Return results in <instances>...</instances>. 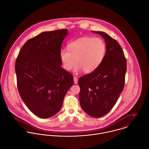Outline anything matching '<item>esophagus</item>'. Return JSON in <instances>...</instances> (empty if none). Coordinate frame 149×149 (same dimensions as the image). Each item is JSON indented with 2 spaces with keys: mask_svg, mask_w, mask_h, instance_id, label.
I'll return each instance as SVG.
<instances>
[{
  "mask_svg": "<svg viewBox=\"0 0 149 149\" xmlns=\"http://www.w3.org/2000/svg\"><path fill=\"white\" fill-rule=\"evenodd\" d=\"M73 79H74V84H77V83H78V79H77V77H76V76H74V77H73Z\"/></svg>",
  "mask_w": 149,
  "mask_h": 149,
  "instance_id": "obj_1",
  "label": "esophagus"
}]
</instances>
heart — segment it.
Instances as JSON below:
<instances>
[{"label":"heart","mask_w":149,"mask_h":149,"mask_svg":"<svg viewBox=\"0 0 149 149\" xmlns=\"http://www.w3.org/2000/svg\"><path fill=\"white\" fill-rule=\"evenodd\" d=\"M68 48L62 49L59 53L63 68L70 70L76 62L75 72L83 69L87 73L93 72L99 67L106 51L105 44L99 38H79L70 42Z\"/></svg>","instance_id":"1"}]
</instances>
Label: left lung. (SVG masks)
Masks as SVG:
<instances>
[{"label": "left lung", "instance_id": "8db88e82", "mask_svg": "<svg viewBox=\"0 0 149 149\" xmlns=\"http://www.w3.org/2000/svg\"><path fill=\"white\" fill-rule=\"evenodd\" d=\"M92 32L103 38L106 51L96 70L79 79V99L82 109L87 114L99 118L111 110L123 91L127 59L116 40L104 32Z\"/></svg>", "mask_w": 149, "mask_h": 149}]
</instances>
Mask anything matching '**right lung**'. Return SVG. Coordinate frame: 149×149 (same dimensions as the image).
<instances>
[{
	"label": "right lung",
	"instance_id": "add662e5",
	"mask_svg": "<svg viewBox=\"0 0 149 149\" xmlns=\"http://www.w3.org/2000/svg\"><path fill=\"white\" fill-rule=\"evenodd\" d=\"M68 29L45 32L28 40L20 50L15 70L19 94L40 118L56 114L73 84V75L61 67L59 53Z\"/></svg>",
	"mask_w": 149,
	"mask_h": 149
}]
</instances>
